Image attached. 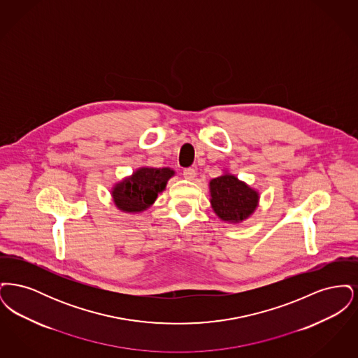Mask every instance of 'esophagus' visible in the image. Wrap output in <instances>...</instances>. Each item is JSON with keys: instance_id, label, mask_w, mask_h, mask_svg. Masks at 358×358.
I'll return each mask as SVG.
<instances>
[{"instance_id": "esophagus-1", "label": "esophagus", "mask_w": 358, "mask_h": 358, "mask_svg": "<svg viewBox=\"0 0 358 358\" xmlns=\"http://www.w3.org/2000/svg\"><path fill=\"white\" fill-rule=\"evenodd\" d=\"M182 174L187 180H193L196 177V171L193 168H187V169H184Z\"/></svg>"}]
</instances>
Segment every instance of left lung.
Wrapping results in <instances>:
<instances>
[{"mask_svg": "<svg viewBox=\"0 0 358 358\" xmlns=\"http://www.w3.org/2000/svg\"><path fill=\"white\" fill-rule=\"evenodd\" d=\"M210 205L222 222L238 224L247 220L259 205V192L225 171L209 181Z\"/></svg>", "mask_w": 358, "mask_h": 358, "instance_id": "8db88e82", "label": "left lung"}]
</instances>
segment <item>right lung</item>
Here are the masks:
<instances>
[{
  "label": "right lung",
  "mask_w": 358,
  "mask_h": 358,
  "mask_svg": "<svg viewBox=\"0 0 358 358\" xmlns=\"http://www.w3.org/2000/svg\"><path fill=\"white\" fill-rule=\"evenodd\" d=\"M174 174L171 168H138L113 187V201L124 213H141L154 204Z\"/></svg>",
  "instance_id": "right-lung-1"
}]
</instances>
